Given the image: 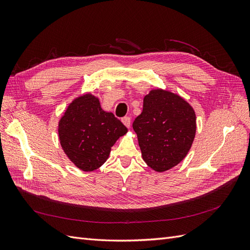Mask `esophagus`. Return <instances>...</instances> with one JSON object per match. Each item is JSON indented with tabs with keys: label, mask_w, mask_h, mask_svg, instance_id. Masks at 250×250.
<instances>
[{
	"label": "esophagus",
	"mask_w": 250,
	"mask_h": 250,
	"mask_svg": "<svg viewBox=\"0 0 250 250\" xmlns=\"http://www.w3.org/2000/svg\"><path fill=\"white\" fill-rule=\"evenodd\" d=\"M122 122L127 128H129L130 123H131V119H130V117H124V118H122Z\"/></svg>",
	"instance_id": "1"
}]
</instances>
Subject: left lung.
I'll use <instances>...</instances> for the list:
<instances>
[{"mask_svg":"<svg viewBox=\"0 0 250 250\" xmlns=\"http://www.w3.org/2000/svg\"><path fill=\"white\" fill-rule=\"evenodd\" d=\"M143 160L157 172L171 169L190 150L196 132V116L183 98L154 89L144 98L143 111L132 123Z\"/></svg>","mask_w":250,"mask_h":250,"instance_id":"1","label":"left lung"}]
</instances>
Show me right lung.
Masks as SVG:
<instances>
[{"instance_id":"add662e5","label":"right lung","mask_w":250,"mask_h":250,"mask_svg":"<svg viewBox=\"0 0 250 250\" xmlns=\"http://www.w3.org/2000/svg\"><path fill=\"white\" fill-rule=\"evenodd\" d=\"M128 129L113 113L104 111L93 95L74 100L58 125L67 157L82 171H94L108 158L110 149Z\"/></svg>"}]
</instances>
